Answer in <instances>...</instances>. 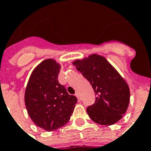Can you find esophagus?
<instances>
[{
    "label": "esophagus",
    "instance_id": "34e87169",
    "mask_svg": "<svg viewBox=\"0 0 151 151\" xmlns=\"http://www.w3.org/2000/svg\"><path fill=\"white\" fill-rule=\"evenodd\" d=\"M75 96L78 97V100H81V97H80V94H79V93H78V92H77V93H75Z\"/></svg>",
    "mask_w": 151,
    "mask_h": 151
}]
</instances>
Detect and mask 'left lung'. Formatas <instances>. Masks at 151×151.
Here are the masks:
<instances>
[{
  "label": "left lung",
  "mask_w": 151,
  "mask_h": 151,
  "mask_svg": "<svg viewBox=\"0 0 151 151\" xmlns=\"http://www.w3.org/2000/svg\"><path fill=\"white\" fill-rule=\"evenodd\" d=\"M91 83L95 103L87 108V114L95 123L112 125L123 117L130 103V88L122 76L104 57L91 54L72 63Z\"/></svg>",
  "instance_id": "8db88e82"
}]
</instances>
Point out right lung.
<instances>
[{"label": "right lung", "instance_id": "obj_1", "mask_svg": "<svg viewBox=\"0 0 151 151\" xmlns=\"http://www.w3.org/2000/svg\"><path fill=\"white\" fill-rule=\"evenodd\" d=\"M61 66L54 59H46L34 69L27 84L24 102L29 116L35 124L53 131L69 121L78 102L58 82Z\"/></svg>", "mask_w": 151, "mask_h": 151}]
</instances>
